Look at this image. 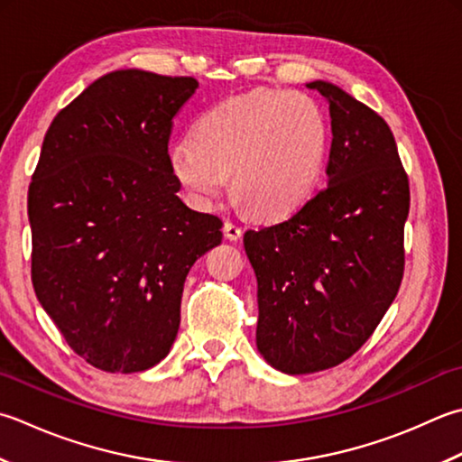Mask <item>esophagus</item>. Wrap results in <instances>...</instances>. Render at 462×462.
Here are the masks:
<instances>
[{
  "label": "esophagus",
  "mask_w": 462,
  "mask_h": 462,
  "mask_svg": "<svg viewBox=\"0 0 462 462\" xmlns=\"http://www.w3.org/2000/svg\"><path fill=\"white\" fill-rule=\"evenodd\" d=\"M224 236L228 238V240H240V236H242V228L238 224H234V222H226L224 224Z\"/></svg>",
  "instance_id": "obj_1"
}]
</instances>
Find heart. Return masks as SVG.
Here are the masks:
<instances>
[{
	"label": "heart",
	"mask_w": 462,
	"mask_h": 462,
	"mask_svg": "<svg viewBox=\"0 0 462 462\" xmlns=\"http://www.w3.org/2000/svg\"><path fill=\"white\" fill-rule=\"evenodd\" d=\"M320 106L292 89H256L208 110L196 138L170 148L171 174L198 206H210L232 174L234 194L266 218L309 200L328 156Z\"/></svg>",
	"instance_id": "b5f03b06"
}]
</instances>
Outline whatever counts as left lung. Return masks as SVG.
<instances>
[{"label":"left lung","mask_w":462,"mask_h":462,"mask_svg":"<svg viewBox=\"0 0 462 462\" xmlns=\"http://www.w3.org/2000/svg\"><path fill=\"white\" fill-rule=\"evenodd\" d=\"M328 99V184L286 220L244 234L258 280L256 345L286 374L348 360L373 337L404 274L409 176L388 124L338 86Z\"/></svg>","instance_id":"left-lung-1"}]
</instances>
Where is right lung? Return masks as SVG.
Wrapping results in <instances>:
<instances>
[{
	"instance_id": "1",
	"label": "right lung",
	"mask_w": 462,
	"mask_h": 462,
	"mask_svg": "<svg viewBox=\"0 0 462 462\" xmlns=\"http://www.w3.org/2000/svg\"><path fill=\"white\" fill-rule=\"evenodd\" d=\"M194 78L120 69L53 117L27 192L32 282L63 340L106 373L164 358L194 262L222 220L178 198L168 142Z\"/></svg>"
}]
</instances>
